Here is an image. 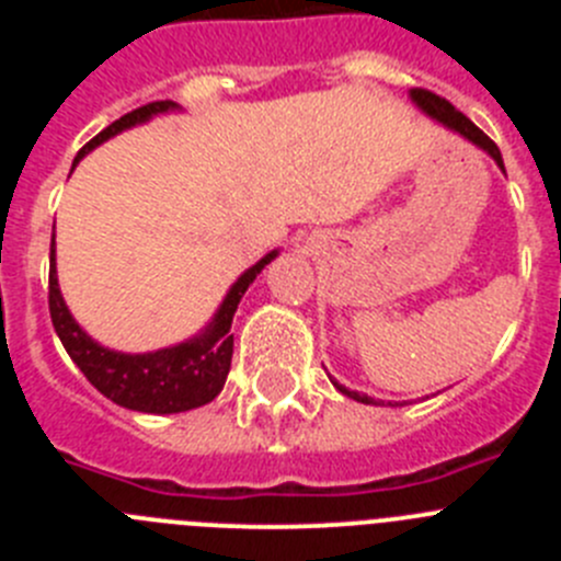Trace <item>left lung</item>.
<instances>
[{
  "label": "left lung",
  "mask_w": 561,
  "mask_h": 561,
  "mask_svg": "<svg viewBox=\"0 0 561 561\" xmlns=\"http://www.w3.org/2000/svg\"><path fill=\"white\" fill-rule=\"evenodd\" d=\"M410 101H413L415 106L421 108V112L427 114V117H433L435 123H440V126L449 128V131L460 134L463 140H469V142H472V146H478L480 151L489 153V157H492V160L497 162L500 171H505V168H503V157H500V148L494 146V142L489 140V137H485V134L480 131V128L474 126V123L469 121V117H466L463 112H458V108H455L453 103L444 101V98H438V95H433V92H427V89H410ZM331 381H334V379H331ZM334 388L340 390V393L348 396V399L362 401V404H381V401L370 399V396L356 393V390H348V388H345V385H340V381H334Z\"/></svg>",
  "instance_id": "obj_1"
}]
</instances>
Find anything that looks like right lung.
Instances as JSON below:
<instances>
[{"label":"right lung","instance_id":"add662e5","mask_svg":"<svg viewBox=\"0 0 561 561\" xmlns=\"http://www.w3.org/2000/svg\"><path fill=\"white\" fill-rule=\"evenodd\" d=\"M180 112V103L173 101H157L148 106L134 108V112L123 114L121 121H114L112 126L103 128L98 137L87 142L78 151L76 162L87 157L92 148L101 142L112 140L114 134L126 131V128L142 126L157 114ZM277 250L266 252L257 264H252L244 275L238 277L236 284L227 289L225 300L216 309L210 323L199 331L196 336L176 345H168L160 351H148V354H123V351H112L101 342H95L81 325L76 323L72 311L64 304V295L58 289V272H56V238L49 244V317L56 325V334L61 345L67 348L69 359L76 362L81 374L87 376L106 399L114 404H121L126 410H137V413H185V410L202 408L207 401H213L225 388L227 374H230L232 362V314H236L238 304L250 284L261 275L270 261H275Z\"/></svg>","mask_w":561,"mask_h":561}]
</instances>
